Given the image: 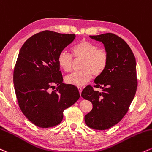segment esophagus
Instances as JSON below:
<instances>
[{
	"label": "esophagus",
	"instance_id": "obj_1",
	"mask_svg": "<svg viewBox=\"0 0 152 152\" xmlns=\"http://www.w3.org/2000/svg\"><path fill=\"white\" fill-rule=\"evenodd\" d=\"M78 91H79L80 96H81V92H82V88H81L78 87Z\"/></svg>",
	"mask_w": 152,
	"mask_h": 152
}]
</instances>
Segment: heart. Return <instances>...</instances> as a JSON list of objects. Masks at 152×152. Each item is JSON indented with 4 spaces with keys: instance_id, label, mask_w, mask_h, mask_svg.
<instances>
[{
    "instance_id": "obj_1",
    "label": "heart",
    "mask_w": 152,
    "mask_h": 152,
    "mask_svg": "<svg viewBox=\"0 0 152 152\" xmlns=\"http://www.w3.org/2000/svg\"><path fill=\"white\" fill-rule=\"evenodd\" d=\"M76 59L83 60L80 71L74 72L65 77V81L75 86H82L88 83L93 76L99 77L105 72L109 62V54L104 49H99L96 44L83 39L72 48ZM73 57L66 51L62 50L57 56L58 64L62 70L69 72L72 69Z\"/></svg>"
}]
</instances>
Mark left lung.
<instances>
[{
	"mask_svg": "<svg viewBox=\"0 0 152 152\" xmlns=\"http://www.w3.org/2000/svg\"><path fill=\"white\" fill-rule=\"evenodd\" d=\"M101 42L109 54L107 69L95 79L102 92L88 86L82 98L93 104V109L85 116L90 128L105 130L118 124L128 111L137 88L136 60L132 51L121 37L113 33L90 36Z\"/></svg>",
	"mask_w": 152,
	"mask_h": 152,
	"instance_id": "obj_1",
	"label": "left lung"
}]
</instances>
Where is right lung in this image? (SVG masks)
Wrapping results in <instances>:
<instances>
[{"instance_id":"right-lung-1","label":"right lung","mask_w":152,"mask_h":152,"mask_svg":"<svg viewBox=\"0 0 152 152\" xmlns=\"http://www.w3.org/2000/svg\"><path fill=\"white\" fill-rule=\"evenodd\" d=\"M75 37L42 31L30 37L20 50L13 73L15 91L24 115L37 127L58 125L64 110L80 98L77 88L63 83L57 62L58 53Z\"/></svg>"}]
</instances>
